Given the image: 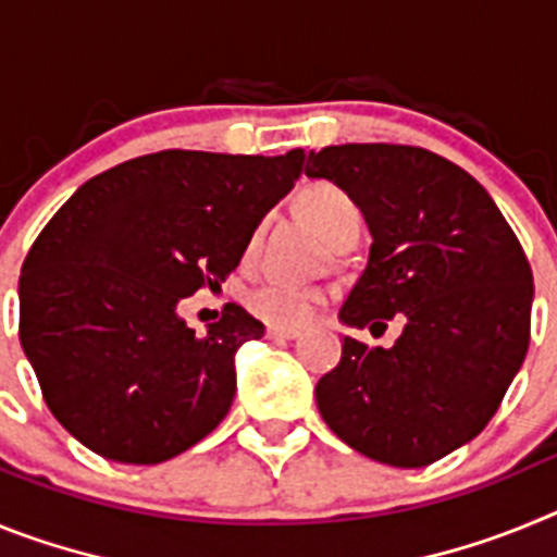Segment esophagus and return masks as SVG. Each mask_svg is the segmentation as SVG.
<instances>
[{
    "label": "esophagus",
    "instance_id": "obj_1",
    "mask_svg": "<svg viewBox=\"0 0 557 557\" xmlns=\"http://www.w3.org/2000/svg\"><path fill=\"white\" fill-rule=\"evenodd\" d=\"M298 329H287V326H268V337L270 339H295L298 337Z\"/></svg>",
    "mask_w": 557,
    "mask_h": 557
}]
</instances>
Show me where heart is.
Returning <instances> with one entry per match:
<instances>
[{"label": "heart", "instance_id": "1", "mask_svg": "<svg viewBox=\"0 0 557 557\" xmlns=\"http://www.w3.org/2000/svg\"><path fill=\"white\" fill-rule=\"evenodd\" d=\"M295 209L329 245L339 243L348 234H359L362 225V214L351 195L326 181L304 186L295 198ZM318 304L321 293L284 282H268L248 295V307L253 309V314L273 326H301L312 318Z\"/></svg>", "mask_w": 557, "mask_h": 557}]
</instances>
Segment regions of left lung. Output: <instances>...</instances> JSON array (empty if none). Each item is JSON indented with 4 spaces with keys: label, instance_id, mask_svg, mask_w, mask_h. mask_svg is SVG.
<instances>
[{
    "label": "left lung",
    "instance_id": "obj_1",
    "mask_svg": "<svg viewBox=\"0 0 557 557\" xmlns=\"http://www.w3.org/2000/svg\"><path fill=\"white\" fill-rule=\"evenodd\" d=\"M307 175L348 191L373 239L339 323L405 326L391 348L343 337L318 410L359 455L430 466L485 430L524 362L528 256L488 191L424 147H323Z\"/></svg>",
    "mask_w": 557,
    "mask_h": 557
}]
</instances>
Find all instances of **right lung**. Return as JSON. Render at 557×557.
Returning a JSON list of instances; mask_svg holds the SVG:
<instances>
[{"label": "right lung", "instance_id": "obj_1", "mask_svg": "<svg viewBox=\"0 0 557 557\" xmlns=\"http://www.w3.org/2000/svg\"><path fill=\"white\" fill-rule=\"evenodd\" d=\"M304 161L150 152L86 181L38 234L18 278V337L47 407L86 449L156 466L223 421L236 351L264 326L228 304L198 337L178 304L225 282Z\"/></svg>", "mask_w": 557, "mask_h": 557}]
</instances>
